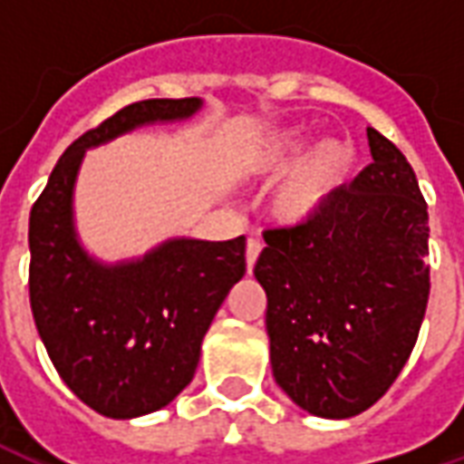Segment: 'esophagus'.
<instances>
[{"label":"esophagus","instance_id":"1","mask_svg":"<svg viewBox=\"0 0 464 464\" xmlns=\"http://www.w3.org/2000/svg\"><path fill=\"white\" fill-rule=\"evenodd\" d=\"M261 248L263 243L258 238H248V243H246V266H248V271H253V266H256L258 256H261Z\"/></svg>","mask_w":464,"mask_h":464}]
</instances>
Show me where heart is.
Listing matches in <instances>:
<instances>
[{
  "mask_svg": "<svg viewBox=\"0 0 464 464\" xmlns=\"http://www.w3.org/2000/svg\"><path fill=\"white\" fill-rule=\"evenodd\" d=\"M308 131L303 126H283L253 143L248 173L273 179L283 173L268 198V213L283 228H298L318 218L348 171V146L335 136H323L303 149Z\"/></svg>",
  "mask_w": 464,
  "mask_h": 464,
  "instance_id": "1",
  "label": "heart"
}]
</instances>
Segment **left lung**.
I'll return each instance as SVG.
<instances>
[{
	"label": "left lung",
	"instance_id": "left-lung-1",
	"mask_svg": "<svg viewBox=\"0 0 464 464\" xmlns=\"http://www.w3.org/2000/svg\"><path fill=\"white\" fill-rule=\"evenodd\" d=\"M372 163L318 218L266 231L253 276L268 308L273 378L315 418L378 402L418 341L428 308V206L408 159L368 129Z\"/></svg>",
	"mask_w": 464,
	"mask_h": 464
}]
</instances>
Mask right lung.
I'll return each mask as SVG.
<instances>
[{
    "mask_svg": "<svg viewBox=\"0 0 464 464\" xmlns=\"http://www.w3.org/2000/svg\"><path fill=\"white\" fill-rule=\"evenodd\" d=\"M193 99H149L79 136L56 161L29 216V301L56 372L76 398L114 420L166 408L193 380L203 335L246 273V238H166L123 261L86 251L74 193L89 149L156 123L188 121Z\"/></svg>",
    "mask_w": 464,
    "mask_h": 464,
    "instance_id": "right-lung-1",
    "label": "right lung"
}]
</instances>
